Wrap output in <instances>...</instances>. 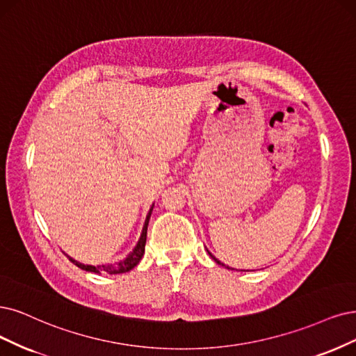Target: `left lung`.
<instances>
[{"label": "left lung", "instance_id": "obj_1", "mask_svg": "<svg viewBox=\"0 0 356 356\" xmlns=\"http://www.w3.org/2000/svg\"><path fill=\"white\" fill-rule=\"evenodd\" d=\"M208 254H209V252H208ZM209 255H211V254H209ZM211 257H213V255H211ZM213 258H214V257H213ZM214 261L217 262V264H220V266H225V264H221V262H220L218 259H216V258H214ZM227 268H229V267H227Z\"/></svg>", "mask_w": 356, "mask_h": 356}]
</instances>
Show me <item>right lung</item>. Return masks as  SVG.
Returning a JSON list of instances; mask_svg holds the SVG:
<instances>
[{
	"instance_id": "right-lung-1",
	"label": "right lung",
	"mask_w": 356,
	"mask_h": 356,
	"mask_svg": "<svg viewBox=\"0 0 356 356\" xmlns=\"http://www.w3.org/2000/svg\"><path fill=\"white\" fill-rule=\"evenodd\" d=\"M152 208L154 205L151 207L149 213L147 216V220H145V225H143V229H142V234H140V239L138 242V245L135 246L134 251H131L123 261L117 262V264H108V266H85V264H81V262H77L72 258H69L73 264H76L79 268L82 270H86V271H90V273H108V274H120V273H126V271H130L131 268H135L138 266V262L140 261V258L143 257V252H145V243H147V230H148V222H149V217H151V213H152Z\"/></svg>"
}]
</instances>
